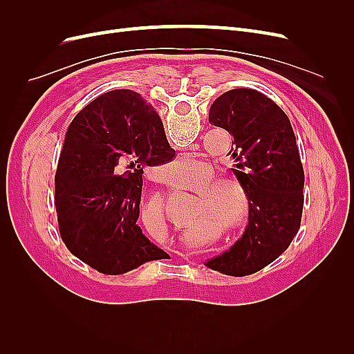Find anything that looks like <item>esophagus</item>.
Wrapping results in <instances>:
<instances>
[{
	"label": "esophagus",
	"instance_id": "34e87169",
	"mask_svg": "<svg viewBox=\"0 0 354 354\" xmlns=\"http://www.w3.org/2000/svg\"><path fill=\"white\" fill-rule=\"evenodd\" d=\"M181 155H183L181 158H189V155H186V153H181Z\"/></svg>",
	"mask_w": 354,
	"mask_h": 354
}]
</instances>
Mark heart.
Segmentation results:
<instances>
[{
    "mask_svg": "<svg viewBox=\"0 0 354 354\" xmlns=\"http://www.w3.org/2000/svg\"><path fill=\"white\" fill-rule=\"evenodd\" d=\"M209 174L211 169L205 167L203 177ZM250 194L243 181L236 176L223 173L211 177L203 186L202 194L196 196L194 218L207 212L211 218L224 223L230 230H234L243 226L250 216ZM194 224L189 227H194Z\"/></svg>",
    "mask_w": 354,
    "mask_h": 354,
    "instance_id": "heart-1",
    "label": "heart"
}]
</instances>
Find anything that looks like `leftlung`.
<instances>
[{"mask_svg":"<svg viewBox=\"0 0 354 354\" xmlns=\"http://www.w3.org/2000/svg\"><path fill=\"white\" fill-rule=\"evenodd\" d=\"M209 124L232 134L227 155L250 194L248 226L229 251L205 266L229 276L261 270L285 252L298 233L304 205V169L292 125L272 99L251 88L221 94Z\"/></svg>","mask_w":354,"mask_h":354,"instance_id":"obj_1","label":"left lung"}]
</instances>
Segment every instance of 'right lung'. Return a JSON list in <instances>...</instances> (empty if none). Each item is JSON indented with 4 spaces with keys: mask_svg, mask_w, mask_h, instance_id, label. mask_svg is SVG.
Wrapping results in <instances>:
<instances>
[{
    "mask_svg": "<svg viewBox=\"0 0 354 354\" xmlns=\"http://www.w3.org/2000/svg\"><path fill=\"white\" fill-rule=\"evenodd\" d=\"M173 156L162 121L138 93L113 90L85 106L68 127L55 178L66 248L103 274L168 259L137 218L143 169Z\"/></svg>",
    "mask_w": 354,
    "mask_h": 354,
    "instance_id": "obj_1",
    "label": "right lung"
}]
</instances>
